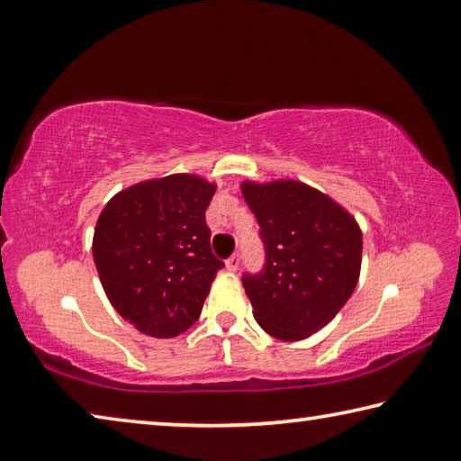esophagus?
Here are the masks:
<instances>
[{
    "label": "esophagus",
    "mask_w": 461,
    "mask_h": 461,
    "mask_svg": "<svg viewBox=\"0 0 461 461\" xmlns=\"http://www.w3.org/2000/svg\"><path fill=\"white\" fill-rule=\"evenodd\" d=\"M240 260H241V256L240 254H233L231 258L225 260V268H228L230 272H236L240 268Z\"/></svg>",
    "instance_id": "1"
}]
</instances>
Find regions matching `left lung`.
Wrapping results in <instances>:
<instances>
[{"mask_svg": "<svg viewBox=\"0 0 461 461\" xmlns=\"http://www.w3.org/2000/svg\"><path fill=\"white\" fill-rule=\"evenodd\" d=\"M260 223L267 264L244 276L254 319L280 341L321 330L352 296L362 267V230L330 194L293 178L241 183Z\"/></svg>", "mask_w": 461, "mask_h": 461, "instance_id": "1", "label": "left lung"}]
</instances>
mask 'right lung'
Returning <instances> with one entry per match:
<instances>
[{"label":"right lung","instance_id":"add662e5","mask_svg":"<svg viewBox=\"0 0 461 461\" xmlns=\"http://www.w3.org/2000/svg\"><path fill=\"white\" fill-rule=\"evenodd\" d=\"M217 185L199 175L148 178L107 201L93 260L113 309L150 338H176L197 321L217 260L205 209Z\"/></svg>","mask_w":461,"mask_h":461}]
</instances>
